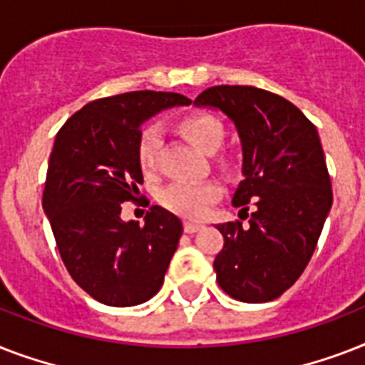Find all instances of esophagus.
<instances>
[{
	"instance_id": "34e87169",
	"label": "esophagus",
	"mask_w": 365,
	"mask_h": 365,
	"mask_svg": "<svg viewBox=\"0 0 365 365\" xmlns=\"http://www.w3.org/2000/svg\"><path fill=\"white\" fill-rule=\"evenodd\" d=\"M200 227H202V223H199V222H185V223H183V231H185V233H195V231H199Z\"/></svg>"
}]
</instances>
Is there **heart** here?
I'll list each match as a JSON object with an SVG mask.
<instances>
[{
	"instance_id": "heart-1",
	"label": "heart",
	"mask_w": 365,
	"mask_h": 365,
	"mask_svg": "<svg viewBox=\"0 0 365 365\" xmlns=\"http://www.w3.org/2000/svg\"><path fill=\"white\" fill-rule=\"evenodd\" d=\"M178 130L189 143L202 153H216L222 148L225 130L223 125L210 113H189L178 121ZM160 136L155 126L143 128L138 138L136 157L142 172L149 174L157 168ZM222 189L216 182H174L160 189L159 202L166 210L183 217H200L208 206L220 197Z\"/></svg>"
}]
</instances>
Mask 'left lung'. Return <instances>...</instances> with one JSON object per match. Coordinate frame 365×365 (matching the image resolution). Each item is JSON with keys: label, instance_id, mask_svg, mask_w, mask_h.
Instances as JSON below:
<instances>
[{"label": "left lung", "instance_id": "left-lung-1", "mask_svg": "<svg viewBox=\"0 0 365 365\" xmlns=\"http://www.w3.org/2000/svg\"><path fill=\"white\" fill-rule=\"evenodd\" d=\"M233 121L242 145V182L233 206L248 217L220 223L223 250L214 259L220 288L244 303L280 297L305 271L334 193L317 126L299 108L255 87L220 85L195 100Z\"/></svg>", "mask_w": 365, "mask_h": 365}]
</instances>
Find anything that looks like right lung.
<instances>
[{"label":"right lung","mask_w":365,"mask_h":365,"mask_svg":"<svg viewBox=\"0 0 365 365\" xmlns=\"http://www.w3.org/2000/svg\"><path fill=\"white\" fill-rule=\"evenodd\" d=\"M189 104L178 93L108 96L83 106L54 138L43 210L71 278L104 305H140L163 286L182 222L160 206L149 208L143 225L123 222L121 205L143 182L136 157L143 123Z\"/></svg>","instance_id":"obj_1"}]
</instances>
